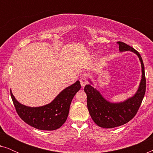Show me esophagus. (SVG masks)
<instances>
[{
    "instance_id": "esophagus-1",
    "label": "esophagus",
    "mask_w": 153,
    "mask_h": 153,
    "mask_svg": "<svg viewBox=\"0 0 153 153\" xmlns=\"http://www.w3.org/2000/svg\"><path fill=\"white\" fill-rule=\"evenodd\" d=\"M80 83H81V86L84 87L85 85H86L88 83V81L87 78L85 76H82L80 78Z\"/></svg>"
}]
</instances>
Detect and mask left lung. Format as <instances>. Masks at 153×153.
Returning <instances> with one entry per match:
<instances>
[{"instance_id":"obj_1","label":"left lung","mask_w":153,"mask_h":153,"mask_svg":"<svg viewBox=\"0 0 153 153\" xmlns=\"http://www.w3.org/2000/svg\"><path fill=\"white\" fill-rule=\"evenodd\" d=\"M120 51H131L139 57L141 63L142 79L137 93L132 97L120 103L106 101L97 90L91 85H85L84 91L87 95V106L89 114L96 125L103 128H113L131 120L139 110L146 93V81L144 65L141 55L133 47L122 42H118Z\"/></svg>"}]
</instances>
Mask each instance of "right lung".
<instances>
[{
    "label": "right lung",
    "instance_id": "1",
    "mask_svg": "<svg viewBox=\"0 0 153 153\" xmlns=\"http://www.w3.org/2000/svg\"><path fill=\"white\" fill-rule=\"evenodd\" d=\"M81 88L79 81L64 89L51 103L39 107H28L20 104L10 95L19 116L27 124L41 130H55L60 128L68 118L74 96Z\"/></svg>",
    "mask_w": 153,
    "mask_h": 153
}]
</instances>
